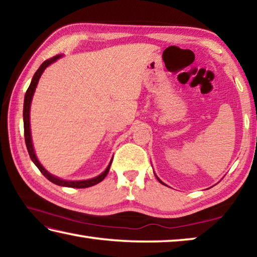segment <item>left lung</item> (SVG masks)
<instances>
[{"instance_id": "1", "label": "left lung", "mask_w": 257, "mask_h": 257, "mask_svg": "<svg viewBox=\"0 0 257 257\" xmlns=\"http://www.w3.org/2000/svg\"><path fill=\"white\" fill-rule=\"evenodd\" d=\"M156 178H158V177H156ZM158 180H159V181H160V182H161V184H163V182H162V181H161V180H160V179H159V178H158ZM163 185H164V184H163Z\"/></svg>"}]
</instances>
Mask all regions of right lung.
<instances>
[{
    "label": "right lung",
    "instance_id": "1",
    "mask_svg": "<svg viewBox=\"0 0 257 257\" xmlns=\"http://www.w3.org/2000/svg\"><path fill=\"white\" fill-rule=\"evenodd\" d=\"M61 54L59 55H55L53 58H51L49 60L44 61L41 64V67L38 68V70L35 72V75L32 79V82H30V85L28 87L27 92H26L25 95V102H24V132H25V142H26V146H27V150H28V153L30 159H32L33 162L35 163V165L40 169V171L44 175V177H46L47 179H49L51 182H53V184L58 185V186H63V187H71V188H87V187H92L94 185L98 184V182H101L104 178L106 177V175L108 173V170H110V167H111V163L112 161L110 162V164L107 165V168L105 169V171L101 175L93 178V179H88V180H79V181H68V180H63V179H60L58 177H54L53 175H51L49 171H46L44 168H43V165L40 163V161L37 160L36 158V154H35L34 152V147H33V142H32V135H30V122H29V112H30V104H32V99H33V95L35 93V89H36L37 84H38V80H40V78L42 76L43 71L45 70V69L50 66L51 63L55 62L56 60L61 58ZM113 160V159H112Z\"/></svg>",
    "mask_w": 257,
    "mask_h": 257
}]
</instances>
